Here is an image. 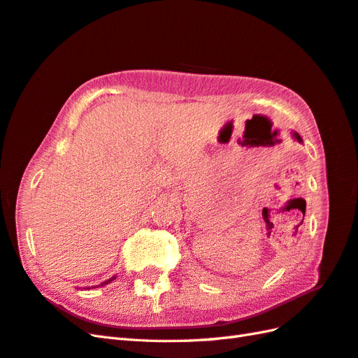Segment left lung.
Returning a JSON list of instances; mask_svg holds the SVG:
<instances>
[{
  "instance_id": "1",
  "label": "left lung",
  "mask_w": 358,
  "mask_h": 358,
  "mask_svg": "<svg viewBox=\"0 0 358 358\" xmlns=\"http://www.w3.org/2000/svg\"><path fill=\"white\" fill-rule=\"evenodd\" d=\"M294 137H295V138H296V140H298V141H299V143H301V141H303V140H301V137H299V135H298V134H296V132H295V134H294Z\"/></svg>"
}]
</instances>
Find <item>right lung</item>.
<instances>
[{"mask_svg":"<svg viewBox=\"0 0 358 358\" xmlns=\"http://www.w3.org/2000/svg\"><path fill=\"white\" fill-rule=\"evenodd\" d=\"M113 280H114V277H111V278H108V280H107V282H103V283H102V285H108V283H110V282H113Z\"/></svg>","mask_w":358,"mask_h":358,"instance_id":"obj_1","label":"right lung"}]
</instances>
